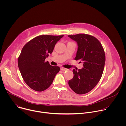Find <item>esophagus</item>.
<instances>
[{"instance_id":"34e87169","label":"esophagus","mask_w":126,"mask_h":126,"mask_svg":"<svg viewBox=\"0 0 126 126\" xmlns=\"http://www.w3.org/2000/svg\"><path fill=\"white\" fill-rule=\"evenodd\" d=\"M60 69H61V70H62V71H66V70H68L67 69L65 68H64V67H61V68H60Z\"/></svg>"}]
</instances>
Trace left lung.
Returning <instances> with one entry per match:
<instances>
[{
	"mask_svg": "<svg viewBox=\"0 0 126 126\" xmlns=\"http://www.w3.org/2000/svg\"><path fill=\"white\" fill-rule=\"evenodd\" d=\"M68 37L78 44L74 59L83 61L82 69L73 70L74 76L68 84L76 94H84L91 91L101 78L106 60L104 50L100 42L92 35L78 34Z\"/></svg>",
	"mask_w": 126,
	"mask_h": 126,
	"instance_id": "8db88e82",
	"label": "left lung"
}]
</instances>
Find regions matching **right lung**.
Masks as SVG:
<instances>
[{
    "mask_svg": "<svg viewBox=\"0 0 126 126\" xmlns=\"http://www.w3.org/2000/svg\"><path fill=\"white\" fill-rule=\"evenodd\" d=\"M63 36H38L23 46L18 58V65L24 81L34 90H45L59 72V67L51 66L45 60Z\"/></svg>",
    "mask_w": 126,
    "mask_h": 126,
    "instance_id": "1",
    "label": "right lung"
}]
</instances>
